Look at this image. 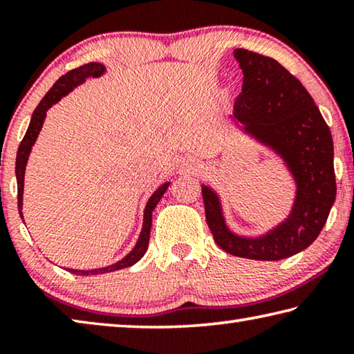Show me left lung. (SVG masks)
Wrapping results in <instances>:
<instances>
[{
	"label": "left lung",
	"mask_w": 354,
	"mask_h": 354,
	"mask_svg": "<svg viewBox=\"0 0 354 354\" xmlns=\"http://www.w3.org/2000/svg\"><path fill=\"white\" fill-rule=\"evenodd\" d=\"M234 57L243 71V87L227 120L281 159L295 194L286 218L262 234L247 236L227 225L220 194L203 183L206 221L226 253L254 261L286 259L319 237L335 201L331 131L303 84L279 62L242 48L234 50Z\"/></svg>",
	"instance_id": "obj_1"
}]
</instances>
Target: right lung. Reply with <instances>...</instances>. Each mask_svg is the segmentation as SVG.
<instances>
[{"label":"right lung","mask_w":354,"mask_h":354,"mask_svg":"<svg viewBox=\"0 0 354 354\" xmlns=\"http://www.w3.org/2000/svg\"><path fill=\"white\" fill-rule=\"evenodd\" d=\"M106 65L101 62H88L82 65L80 68H75L68 71L67 75L59 77L55 82L48 93L40 101L39 106L35 107L32 112L31 122H29V127L25 137L19 147V151H17V160H15V176H17V189H19V212L21 220L23 218V190H25V173H26V165L29 160V154L32 151V147L37 137L40 134L41 128H44L45 118H46V111L51 109L53 106L59 103L64 97H67L70 92H73L77 86L86 82L88 77H100L106 73ZM170 181H165L160 184L158 189L153 192V195L149 196L147 201V206L143 209V221H142V230L139 239H137L136 245L133 250L129 251L127 256H123L122 259L111 263V266L106 267H98V268H87V270H81V268H67L65 270L71 272L73 274H80V277H93V274H101V273H111L115 270H122V268H127L134 266L136 262H139L143 254L147 253L148 243H149V232H151V221H153V211L154 207L158 206V203L162 198V195L169 189Z\"/></svg>","instance_id":"add662e5"}]
</instances>
